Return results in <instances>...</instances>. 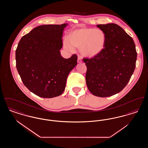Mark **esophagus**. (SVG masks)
I'll list each match as a JSON object with an SVG mask.
<instances>
[{
    "mask_svg": "<svg viewBox=\"0 0 148 148\" xmlns=\"http://www.w3.org/2000/svg\"><path fill=\"white\" fill-rule=\"evenodd\" d=\"M77 62L78 63H82V58H81V56H78V57H77Z\"/></svg>",
    "mask_w": 148,
    "mask_h": 148,
    "instance_id": "1",
    "label": "esophagus"
}]
</instances>
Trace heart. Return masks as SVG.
<instances>
[{
  "mask_svg": "<svg viewBox=\"0 0 148 148\" xmlns=\"http://www.w3.org/2000/svg\"><path fill=\"white\" fill-rule=\"evenodd\" d=\"M106 39L105 33L100 29H78L71 32L68 38L64 39V48L71 52L74 51V47L80 48L83 56L94 58L103 50Z\"/></svg>",
  "mask_w": 148,
  "mask_h": 148,
  "instance_id": "b5f03b06",
  "label": "heart"
}]
</instances>
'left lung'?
<instances>
[{"label": "left lung", "mask_w": 148, "mask_h": 148, "mask_svg": "<svg viewBox=\"0 0 148 148\" xmlns=\"http://www.w3.org/2000/svg\"><path fill=\"white\" fill-rule=\"evenodd\" d=\"M97 26L106 34V45L98 56L83 59L87 67L86 83L94 95L108 97L121 92L129 82L137 53L133 38L118 25Z\"/></svg>", "instance_id": "8db88e82"}]
</instances>
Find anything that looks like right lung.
Returning <instances> with one entry per match:
<instances>
[{"label":"right lung","instance_id":"1","mask_svg":"<svg viewBox=\"0 0 148 148\" xmlns=\"http://www.w3.org/2000/svg\"><path fill=\"white\" fill-rule=\"evenodd\" d=\"M67 24L42 25L24 35L15 51L16 66L24 85L44 98L61 95L66 79L77 65V56L64 59L60 55L63 32Z\"/></svg>","mask_w":148,"mask_h":148}]
</instances>
